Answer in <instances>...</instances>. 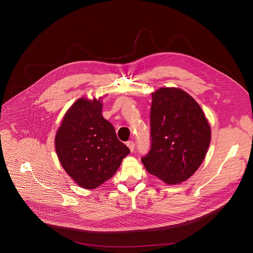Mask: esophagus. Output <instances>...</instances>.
Instances as JSON below:
<instances>
[{
	"mask_svg": "<svg viewBox=\"0 0 253 253\" xmlns=\"http://www.w3.org/2000/svg\"><path fill=\"white\" fill-rule=\"evenodd\" d=\"M127 146L129 147V149L131 150V152H133L134 151V149H135V142L133 141V140H129V141H127Z\"/></svg>",
	"mask_w": 253,
	"mask_h": 253,
	"instance_id": "34e87169",
	"label": "esophagus"
}]
</instances>
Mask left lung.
I'll list each match as a JSON object with an SVG mask.
<instances>
[{"label":"left lung","instance_id":"1","mask_svg":"<svg viewBox=\"0 0 253 253\" xmlns=\"http://www.w3.org/2000/svg\"><path fill=\"white\" fill-rule=\"evenodd\" d=\"M151 148L141 158L146 170L168 184L188 179L201 166L211 142V127L196 101L179 88L152 93Z\"/></svg>","mask_w":253,"mask_h":253}]
</instances>
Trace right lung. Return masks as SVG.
<instances>
[{
  "mask_svg": "<svg viewBox=\"0 0 253 253\" xmlns=\"http://www.w3.org/2000/svg\"><path fill=\"white\" fill-rule=\"evenodd\" d=\"M101 100H77L66 113L55 136L62 167L77 184L94 189L113 177L130 149L117 139L102 115Z\"/></svg>",
  "mask_w": 253,
  "mask_h": 253,
  "instance_id": "right-lung-1",
  "label": "right lung"
}]
</instances>
